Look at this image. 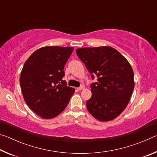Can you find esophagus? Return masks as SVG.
Returning a JSON list of instances; mask_svg holds the SVG:
<instances>
[{
  "label": "esophagus",
  "mask_w": 157,
  "mask_h": 157,
  "mask_svg": "<svg viewBox=\"0 0 157 157\" xmlns=\"http://www.w3.org/2000/svg\"><path fill=\"white\" fill-rule=\"evenodd\" d=\"M84 89V86H83V85H82V86H80L79 87H78V90H79V91H81V90Z\"/></svg>",
  "instance_id": "obj_1"
}]
</instances>
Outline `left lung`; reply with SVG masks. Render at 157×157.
Listing matches in <instances>:
<instances>
[{
	"instance_id": "8db88e82",
	"label": "left lung",
	"mask_w": 157,
	"mask_h": 157,
	"mask_svg": "<svg viewBox=\"0 0 157 157\" xmlns=\"http://www.w3.org/2000/svg\"><path fill=\"white\" fill-rule=\"evenodd\" d=\"M76 54L92 79V95L86 101L89 113L100 121L118 117L128 105L134 88V72L125 57L110 46L82 48Z\"/></svg>"
}]
</instances>
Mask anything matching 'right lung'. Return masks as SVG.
Wrapping results in <instances>:
<instances>
[{"label":"right lung","instance_id":"1","mask_svg":"<svg viewBox=\"0 0 157 157\" xmlns=\"http://www.w3.org/2000/svg\"><path fill=\"white\" fill-rule=\"evenodd\" d=\"M73 49L42 47L24 63L20 76L23 96L28 107L42 118H53L62 113L75 92L62 79L64 66Z\"/></svg>","mask_w":157,"mask_h":157}]
</instances>
